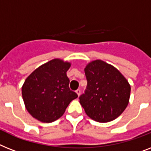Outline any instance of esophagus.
Returning a JSON list of instances; mask_svg holds the SVG:
<instances>
[{
	"instance_id": "obj_1",
	"label": "esophagus",
	"mask_w": 151,
	"mask_h": 151,
	"mask_svg": "<svg viewBox=\"0 0 151 151\" xmlns=\"http://www.w3.org/2000/svg\"><path fill=\"white\" fill-rule=\"evenodd\" d=\"M76 93H77V95L78 96H79V95H80V93H81V90L79 89H77L76 91Z\"/></svg>"
}]
</instances>
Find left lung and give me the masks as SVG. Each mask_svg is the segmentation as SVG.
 Returning a JSON list of instances; mask_svg holds the SVG:
<instances>
[{
	"mask_svg": "<svg viewBox=\"0 0 151 151\" xmlns=\"http://www.w3.org/2000/svg\"><path fill=\"white\" fill-rule=\"evenodd\" d=\"M86 89L79 103L88 116L107 123L121 115L129 103L130 86L127 78L111 65L102 60L89 62L85 68Z\"/></svg>",
	"mask_w": 151,
	"mask_h": 151,
	"instance_id": "8db88e82",
	"label": "left lung"
}]
</instances>
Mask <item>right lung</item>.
<instances>
[{"instance_id": "1", "label": "right lung", "mask_w": 151, "mask_h": 151, "mask_svg": "<svg viewBox=\"0 0 151 151\" xmlns=\"http://www.w3.org/2000/svg\"><path fill=\"white\" fill-rule=\"evenodd\" d=\"M71 64L55 58L36 68L25 79L22 97L28 113L39 121L52 123L60 118L78 95L69 89L66 72Z\"/></svg>"}]
</instances>
